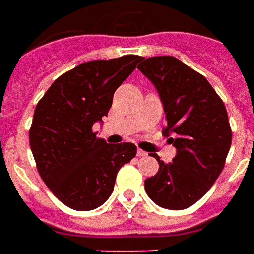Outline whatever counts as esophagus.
<instances>
[{"instance_id":"1","label":"esophagus","mask_w":254,"mask_h":254,"mask_svg":"<svg viewBox=\"0 0 254 254\" xmlns=\"http://www.w3.org/2000/svg\"><path fill=\"white\" fill-rule=\"evenodd\" d=\"M147 155V152L143 151V149H137V156H139V157H145Z\"/></svg>"}]
</instances>
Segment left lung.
Wrapping results in <instances>:
<instances>
[{
  "mask_svg": "<svg viewBox=\"0 0 254 254\" xmlns=\"http://www.w3.org/2000/svg\"><path fill=\"white\" fill-rule=\"evenodd\" d=\"M137 69L159 92L166 127L177 149L173 161H159L157 174L144 182L148 196L168 210H184L198 202L222 173L232 131L222 98L196 70L173 58L143 59Z\"/></svg>",
  "mask_w": 254,
  "mask_h": 254,
  "instance_id": "left-lung-1",
  "label": "left lung"
}]
</instances>
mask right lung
<instances>
[{
    "label": "right lung",
    "instance_id": "right-lung-1",
    "mask_svg": "<svg viewBox=\"0 0 254 254\" xmlns=\"http://www.w3.org/2000/svg\"><path fill=\"white\" fill-rule=\"evenodd\" d=\"M141 60L126 55L82 63L55 80L36 105L30 147L44 184L77 211L102 206L122 166L136 156L132 143L107 144L93 131L110 110L114 93Z\"/></svg>",
    "mask_w": 254,
    "mask_h": 254
}]
</instances>
